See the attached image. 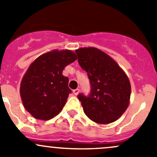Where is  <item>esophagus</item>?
<instances>
[{
    "mask_svg": "<svg viewBox=\"0 0 157 157\" xmlns=\"http://www.w3.org/2000/svg\"><path fill=\"white\" fill-rule=\"evenodd\" d=\"M79 91H80V90H79L78 88H76V89L72 90V92H73V94L75 95H78V93H79Z\"/></svg>",
    "mask_w": 157,
    "mask_h": 157,
    "instance_id": "obj_1",
    "label": "esophagus"
}]
</instances>
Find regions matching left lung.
<instances>
[{
	"instance_id": "obj_1",
	"label": "left lung",
	"mask_w": 157,
	"mask_h": 157,
	"mask_svg": "<svg viewBox=\"0 0 157 157\" xmlns=\"http://www.w3.org/2000/svg\"><path fill=\"white\" fill-rule=\"evenodd\" d=\"M78 62L86 71L90 91L78 94L84 112L90 120L108 124L117 120L129 104L131 85L119 66L107 54L95 48L75 51Z\"/></svg>"
}]
</instances>
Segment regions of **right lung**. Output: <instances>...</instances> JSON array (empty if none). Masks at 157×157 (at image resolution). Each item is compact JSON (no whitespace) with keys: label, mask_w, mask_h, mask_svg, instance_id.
I'll list each match as a JSON object with an SVG mask.
<instances>
[{"label":"right lung","mask_w":157,"mask_h":157,"mask_svg":"<svg viewBox=\"0 0 157 157\" xmlns=\"http://www.w3.org/2000/svg\"><path fill=\"white\" fill-rule=\"evenodd\" d=\"M77 59L72 51H54L38 56L22 78L20 96L35 119L48 120L59 113L72 90L63 70Z\"/></svg>","instance_id":"1"}]
</instances>
